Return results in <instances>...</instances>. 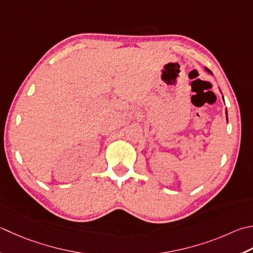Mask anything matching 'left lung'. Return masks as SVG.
Here are the masks:
<instances>
[{
    "label": "left lung",
    "mask_w": 253,
    "mask_h": 253,
    "mask_svg": "<svg viewBox=\"0 0 253 253\" xmlns=\"http://www.w3.org/2000/svg\"><path fill=\"white\" fill-rule=\"evenodd\" d=\"M207 71H210V70H209V69H207ZM210 72H211V71H210ZM226 114H227V112H226Z\"/></svg>",
    "instance_id": "obj_1"
}]
</instances>
